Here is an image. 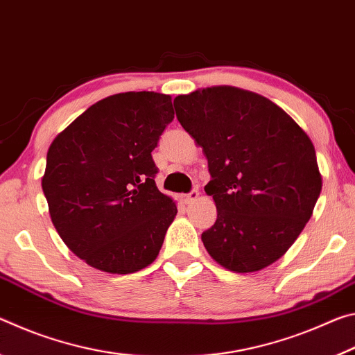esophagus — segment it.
<instances>
[{"label":"esophagus","mask_w":355,"mask_h":355,"mask_svg":"<svg viewBox=\"0 0 355 355\" xmlns=\"http://www.w3.org/2000/svg\"><path fill=\"white\" fill-rule=\"evenodd\" d=\"M197 197H199V191L197 189H192V191H189L188 194H184V196H182V200L184 202V203H191V202H194Z\"/></svg>","instance_id":"34e87169"}]
</instances>
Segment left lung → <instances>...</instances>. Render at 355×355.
<instances>
[{
	"label": "left lung",
	"mask_w": 355,
	"mask_h": 355,
	"mask_svg": "<svg viewBox=\"0 0 355 355\" xmlns=\"http://www.w3.org/2000/svg\"><path fill=\"white\" fill-rule=\"evenodd\" d=\"M175 101L211 175L205 192L218 219L202 233L203 245L230 271H260L290 249L313 213L322 186L313 144L282 107L243 89L208 87Z\"/></svg>",
	"instance_id": "left-lung-1"
}]
</instances>
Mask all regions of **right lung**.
Segmentation results:
<instances>
[{"label": "right lung", "mask_w": 355, "mask_h": 355, "mask_svg": "<svg viewBox=\"0 0 355 355\" xmlns=\"http://www.w3.org/2000/svg\"><path fill=\"white\" fill-rule=\"evenodd\" d=\"M172 120L169 95H111L48 148L42 189L51 220L92 268L131 274L158 257L177 207L156 188L152 152Z\"/></svg>", "instance_id": "right-lung-1"}]
</instances>
